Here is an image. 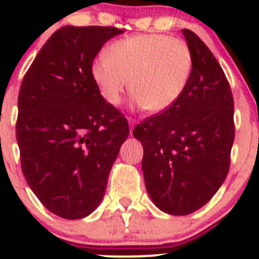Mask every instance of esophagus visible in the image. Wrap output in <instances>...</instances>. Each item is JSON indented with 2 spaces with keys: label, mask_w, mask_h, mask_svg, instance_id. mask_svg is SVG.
I'll use <instances>...</instances> for the list:
<instances>
[{
  "label": "esophagus",
  "mask_w": 259,
  "mask_h": 259,
  "mask_svg": "<svg viewBox=\"0 0 259 259\" xmlns=\"http://www.w3.org/2000/svg\"><path fill=\"white\" fill-rule=\"evenodd\" d=\"M127 120H129L130 122V134H133V129H134V125H135V119H133V117H127Z\"/></svg>",
  "instance_id": "esophagus-1"
}]
</instances>
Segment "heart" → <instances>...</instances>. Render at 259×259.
<instances>
[{
    "mask_svg": "<svg viewBox=\"0 0 259 259\" xmlns=\"http://www.w3.org/2000/svg\"><path fill=\"white\" fill-rule=\"evenodd\" d=\"M192 71L189 45L163 33H143L115 41L108 55H99L91 65V76L106 103L117 105L130 83L135 101L154 114L178 101Z\"/></svg>",
    "mask_w": 259,
    "mask_h": 259,
    "instance_id": "b5f03b06",
    "label": "heart"
}]
</instances>
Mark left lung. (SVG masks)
<instances>
[{
    "label": "left lung",
    "instance_id": "obj_1",
    "mask_svg": "<svg viewBox=\"0 0 259 259\" xmlns=\"http://www.w3.org/2000/svg\"><path fill=\"white\" fill-rule=\"evenodd\" d=\"M183 33L193 55L187 89L174 105L133 132L144 149L146 190L159 209L173 215L209 202L227 178L234 142V101L226 74L193 31Z\"/></svg>",
    "mask_w": 259,
    "mask_h": 259
}]
</instances>
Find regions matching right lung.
<instances>
[{
	"instance_id": "add662e5",
	"label": "right lung",
	"mask_w": 259,
	"mask_h": 259,
	"mask_svg": "<svg viewBox=\"0 0 259 259\" xmlns=\"http://www.w3.org/2000/svg\"><path fill=\"white\" fill-rule=\"evenodd\" d=\"M110 26H65L46 41L23 76L16 138L26 182L50 211L80 219L96 209L110 169L129 137L124 114L91 76Z\"/></svg>"
}]
</instances>
